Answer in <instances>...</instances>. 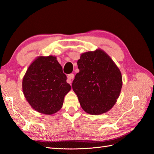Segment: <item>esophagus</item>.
Returning <instances> with one entry per match:
<instances>
[{"instance_id":"34e87169","label":"esophagus","mask_w":154,"mask_h":154,"mask_svg":"<svg viewBox=\"0 0 154 154\" xmlns=\"http://www.w3.org/2000/svg\"><path fill=\"white\" fill-rule=\"evenodd\" d=\"M73 79H74V74L72 73L69 74L67 76V80H66V82L69 83V84H71V82Z\"/></svg>"}]
</instances>
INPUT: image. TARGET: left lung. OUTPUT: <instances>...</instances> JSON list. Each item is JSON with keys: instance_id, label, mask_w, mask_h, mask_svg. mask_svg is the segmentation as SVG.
Instances as JSON below:
<instances>
[{"instance_id": "8db88e82", "label": "left lung", "mask_w": 154, "mask_h": 154, "mask_svg": "<svg viewBox=\"0 0 154 154\" xmlns=\"http://www.w3.org/2000/svg\"><path fill=\"white\" fill-rule=\"evenodd\" d=\"M79 72L72 88L82 108L89 114L107 112L116 104L122 86L121 71L102 49L81 54L77 61Z\"/></svg>"}]
</instances>
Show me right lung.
<instances>
[{
    "label": "right lung",
    "instance_id": "add662e5",
    "mask_svg": "<svg viewBox=\"0 0 154 154\" xmlns=\"http://www.w3.org/2000/svg\"><path fill=\"white\" fill-rule=\"evenodd\" d=\"M23 93L33 110L47 115L62 108L71 87L54 56H39L31 63L22 81Z\"/></svg>",
    "mask_w": 154,
    "mask_h": 154
}]
</instances>
